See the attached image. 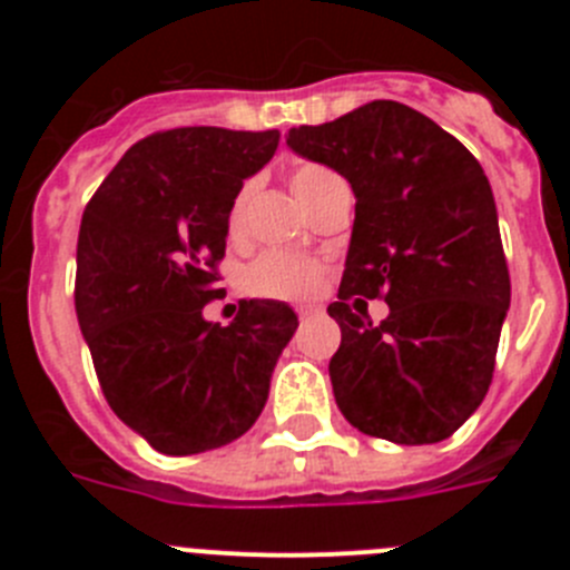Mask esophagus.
Wrapping results in <instances>:
<instances>
[{"label": "esophagus", "mask_w": 570, "mask_h": 570, "mask_svg": "<svg viewBox=\"0 0 570 570\" xmlns=\"http://www.w3.org/2000/svg\"><path fill=\"white\" fill-rule=\"evenodd\" d=\"M322 308H316V305H299V308H296V316H299V320H308V316H314V314H320Z\"/></svg>", "instance_id": "34e87169"}]
</instances>
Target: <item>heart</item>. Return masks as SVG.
Segmentation results:
<instances>
[{
	"label": "heart",
	"mask_w": 570,
	"mask_h": 570,
	"mask_svg": "<svg viewBox=\"0 0 570 570\" xmlns=\"http://www.w3.org/2000/svg\"><path fill=\"white\" fill-rule=\"evenodd\" d=\"M334 170H328L325 165L302 163L291 170V188L311 208L320 190L325 188V183L334 179ZM245 205H248V188H242L234 203H230L228 236H239L242 228H245ZM322 276H325V265L314 256L268 250V254L256 256L245 268L242 285H245L248 294L262 296V299L299 302L316 294Z\"/></svg>",
	"instance_id": "obj_1"
}]
</instances>
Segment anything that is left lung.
Here are the masks:
<instances>
[{
    "instance_id": "left-lung-1",
    "label": "left lung",
    "mask_w": 570,
    "mask_h": 570,
    "mask_svg": "<svg viewBox=\"0 0 570 570\" xmlns=\"http://www.w3.org/2000/svg\"><path fill=\"white\" fill-rule=\"evenodd\" d=\"M288 145L356 196L340 299L328 305L342 328L328 365L342 416L400 445L448 440L485 400L511 305L485 170L456 136L391 99L291 128ZM362 295L389 302L380 326Z\"/></svg>"
}]
</instances>
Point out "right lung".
Masks as SVG:
<instances>
[{
	"mask_svg": "<svg viewBox=\"0 0 570 570\" xmlns=\"http://www.w3.org/2000/svg\"><path fill=\"white\" fill-rule=\"evenodd\" d=\"M279 130L174 128L145 136L105 176L77 242V316L114 414L168 456L239 440L262 414L296 331L285 302L242 299L219 328L203 316L242 183Z\"/></svg>",
	"mask_w": 570,
	"mask_h": 570,
	"instance_id": "1",
	"label": "right lung"
}]
</instances>
